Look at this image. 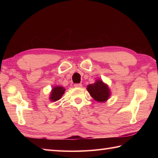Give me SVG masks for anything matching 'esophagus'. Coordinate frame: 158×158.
Masks as SVG:
<instances>
[{
	"instance_id": "1",
	"label": "esophagus",
	"mask_w": 158,
	"mask_h": 158,
	"mask_svg": "<svg viewBox=\"0 0 158 158\" xmlns=\"http://www.w3.org/2000/svg\"><path fill=\"white\" fill-rule=\"evenodd\" d=\"M74 86H75V88H81L82 84L81 83H76V84L74 85Z\"/></svg>"
}]
</instances>
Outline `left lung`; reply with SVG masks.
Here are the masks:
<instances>
[{
	"label": "left lung",
	"mask_w": 158,
	"mask_h": 158,
	"mask_svg": "<svg viewBox=\"0 0 158 158\" xmlns=\"http://www.w3.org/2000/svg\"><path fill=\"white\" fill-rule=\"evenodd\" d=\"M87 89L90 96L98 102H105L110 96V92L108 85L101 80H96L94 83L88 85L87 86Z\"/></svg>",
	"instance_id": "8db88e82"
}]
</instances>
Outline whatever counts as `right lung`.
Here are the masks:
<instances>
[{"label": "right lung", "instance_id": "add662e5", "mask_svg": "<svg viewBox=\"0 0 158 158\" xmlns=\"http://www.w3.org/2000/svg\"><path fill=\"white\" fill-rule=\"evenodd\" d=\"M65 92V89L62 86H55L53 87L51 92V94H50L49 100L51 101L55 102L57 100H60L62 98V95Z\"/></svg>", "mask_w": 158, "mask_h": 158}]
</instances>
